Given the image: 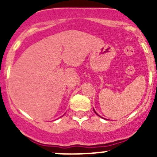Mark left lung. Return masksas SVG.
Returning <instances> with one entry per match:
<instances>
[{
  "mask_svg": "<svg viewBox=\"0 0 157 157\" xmlns=\"http://www.w3.org/2000/svg\"><path fill=\"white\" fill-rule=\"evenodd\" d=\"M93 111H94V112H95V113H96V115H98V114H97V113H96V111H95V110H94V109H93Z\"/></svg>",
  "mask_w": 157,
  "mask_h": 157,
  "instance_id": "8db88e82",
  "label": "left lung"
}]
</instances>
